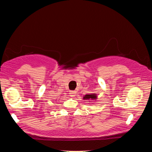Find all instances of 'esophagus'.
I'll return each instance as SVG.
<instances>
[{"instance_id":"obj_1","label":"esophagus","mask_w":152,"mask_h":152,"mask_svg":"<svg viewBox=\"0 0 152 152\" xmlns=\"http://www.w3.org/2000/svg\"><path fill=\"white\" fill-rule=\"evenodd\" d=\"M76 91H72L70 92V96L71 97H74V96H76Z\"/></svg>"}]
</instances>
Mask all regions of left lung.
Here are the masks:
<instances>
[{
    "mask_svg": "<svg viewBox=\"0 0 152 152\" xmlns=\"http://www.w3.org/2000/svg\"><path fill=\"white\" fill-rule=\"evenodd\" d=\"M97 99V95L96 94L93 93V94H85L83 96L84 100H91V101H93Z\"/></svg>",
    "mask_w": 152,
    "mask_h": 152,
    "instance_id": "1",
    "label": "left lung"
}]
</instances>
